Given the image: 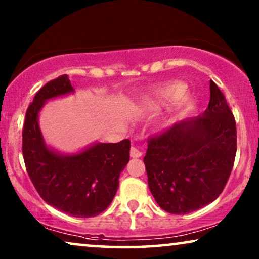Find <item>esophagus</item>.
I'll list each match as a JSON object with an SVG mask.
<instances>
[{"label": "esophagus", "mask_w": 259, "mask_h": 259, "mask_svg": "<svg viewBox=\"0 0 259 259\" xmlns=\"http://www.w3.org/2000/svg\"><path fill=\"white\" fill-rule=\"evenodd\" d=\"M130 154H131V157H132V158H140L141 155H143V153H141V152L138 150V148H136V147L131 148Z\"/></svg>", "instance_id": "obj_1"}]
</instances>
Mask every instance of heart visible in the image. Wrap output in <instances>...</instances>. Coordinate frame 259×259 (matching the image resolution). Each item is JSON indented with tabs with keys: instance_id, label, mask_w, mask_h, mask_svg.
Segmentation results:
<instances>
[{
	"instance_id": "b5f03b06",
	"label": "heart",
	"mask_w": 259,
	"mask_h": 259,
	"mask_svg": "<svg viewBox=\"0 0 259 259\" xmlns=\"http://www.w3.org/2000/svg\"><path fill=\"white\" fill-rule=\"evenodd\" d=\"M186 86L182 82H169L161 88V90L158 91V93L155 94V97L151 100L146 101V105L145 107L148 112H154L157 111L158 108H160L162 105H165L166 102L176 100L177 101L176 107L178 111H184V109L189 107L190 105V100L187 97H182V95L185 93Z\"/></svg>"
}]
</instances>
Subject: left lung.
<instances>
[{"instance_id":"1","label":"left lung","mask_w":259,"mask_h":259,"mask_svg":"<svg viewBox=\"0 0 259 259\" xmlns=\"http://www.w3.org/2000/svg\"><path fill=\"white\" fill-rule=\"evenodd\" d=\"M236 151L235 116L210 81V102L203 114L148 138L144 162L155 201L172 214L206 206L224 190Z\"/></svg>"}]
</instances>
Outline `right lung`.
<instances>
[{
	"instance_id": "1",
	"label": "right lung",
	"mask_w": 259,
	"mask_h": 259,
	"mask_svg": "<svg viewBox=\"0 0 259 259\" xmlns=\"http://www.w3.org/2000/svg\"><path fill=\"white\" fill-rule=\"evenodd\" d=\"M73 92L65 74L35 94L24 120L22 153L31 183L46 203L73 217L90 218L100 214L112 203L120 173L130 160L131 141L98 143L72 155L47 147L38 127V113L49 99Z\"/></svg>"
}]
</instances>
